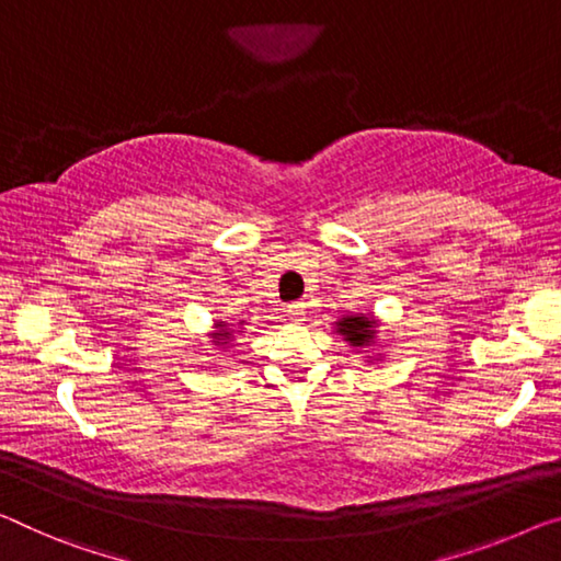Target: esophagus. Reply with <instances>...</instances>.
<instances>
[{"mask_svg":"<svg viewBox=\"0 0 561 561\" xmlns=\"http://www.w3.org/2000/svg\"><path fill=\"white\" fill-rule=\"evenodd\" d=\"M286 313H288L290 321L300 323V321H304V318H306V304H300V300H296V304H290V306H288Z\"/></svg>","mask_w":561,"mask_h":561,"instance_id":"34e87169","label":"esophagus"}]
</instances>
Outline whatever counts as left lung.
Segmentation results:
<instances>
[{
	"mask_svg": "<svg viewBox=\"0 0 561 561\" xmlns=\"http://www.w3.org/2000/svg\"><path fill=\"white\" fill-rule=\"evenodd\" d=\"M335 331L343 335V341H348L351 346L364 348L376 341V321L368 316H346L335 323Z\"/></svg>",
	"mask_w": 561,
	"mask_h": 561,
	"instance_id": "obj_1",
	"label": "left lung"
}]
</instances>
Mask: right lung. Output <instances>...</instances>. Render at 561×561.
Returning <instances> with one entry per match:
<instances>
[{
	"mask_svg": "<svg viewBox=\"0 0 561 561\" xmlns=\"http://www.w3.org/2000/svg\"><path fill=\"white\" fill-rule=\"evenodd\" d=\"M215 329H218V333H213L215 343H228L232 339V333H236V331H230V325L222 323V321L215 323Z\"/></svg>",
	"mask_w": 561,
	"mask_h": 561,
	"instance_id": "right-lung-1",
	"label": "right lung"
}]
</instances>
